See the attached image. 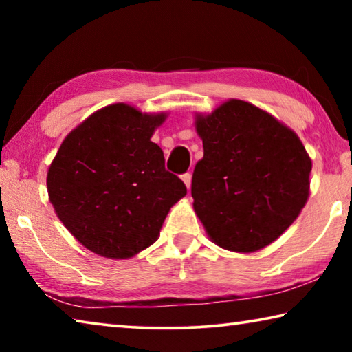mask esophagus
<instances>
[{"instance_id": "obj_1", "label": "esophagus", "mask_w": 352, "mask_h": 352, "mask_svg": "<svg viewBox=\"0 0 352 352\" xmlns=\"http://www.w3.org/2000/svg\"><path fill=\"white\" fill-rule=\"evenodd\" d=\"M182 180H183L184 184H186V188L190 189V183H192V175H190L189 172H188V174H183L182 175Z\"/></svg>"}]
</instances>
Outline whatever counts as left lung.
Returning <instances> with one entry per match:
<instances>
[{
    "label": "left lung",
    "mask_w": 352,
    "mask_h": 352,
    "mask_svg": "<svg viewBox=\"0 0 352 352\" xmlns=\"http://www.w3.org/2000/svg\"><path fill=\"white\" fill-rule=\"evenodd\" d=\"M204 158L195 164L194 211L216 245L253 253L300 216L311 194L312 160L294 130L270 113L230 99L195 113Z\"/></svg>",
    "instance_id": "8db88e82"
}]
</instances>
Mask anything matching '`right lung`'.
<instances>
[{
  "label": "right lung",
  "instance_id": "add662e5",
  "mask_svg": "<svg viewBox=\"0 0 352 352\" xmlns=\"http://www.w3.org/2000/svg\"><path fill=\"white\" fill-rule=\"evenodd\" d=\"M168 113H142L118 102L71 130L47 169L57 217L83 247L127 259L151 247L186 186L164 168L151 141Z\"/></svg>",
  "mask_w": 352,
  "mask_h": 352
}]
</instances>
